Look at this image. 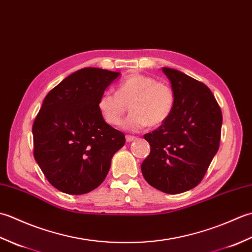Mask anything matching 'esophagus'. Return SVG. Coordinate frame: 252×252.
<instances>
[{
    "label": "esophagus",
    "instance_id": "1",
    "mask_svg": "<svg viewBox=\"0 0 252 252\" xmlns=\"http://www.w3.org/2000/svg\"><path fill=\"white\" fill-rule=\"evenodd\" d=\"M136 140V137L135 136H132V135H126V142H133V141H135Z\"/></svg>",
    "mask_w": 252,
    "mask_h": 252
}]
</instances>
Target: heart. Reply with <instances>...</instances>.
Masks as SVG:
<instances>
[{"label":"heart","mask_w":252,"mask_h":252,"mask_svg":"<svg viewBox=\"0 0 252 252\" xmlns=\"http://www.w3.org/2000/svg\"><path fill=\"white\" fill-rule=\"evenodd\" d=\"M174 104L175 95L169 84L147 74L132 73L117 85L116 93L106 91L99 96L97 109L106 123L118 126L130 105L132 112L123 127L140 131L147 126H161L172 114Z\"/></svg>","instance_id":"heart-1"}]
</instances>
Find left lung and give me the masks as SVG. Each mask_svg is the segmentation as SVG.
Returning a JSON list of instances; mask_svg holds the SVG:
<instances>
[{
	"label": "left lung",
	"mask_w": 252,
	"mask_h": 252,
	"mask_svg": "<svg viewBox=\"0 0 252 252\" xmlns=\"http://www.w3.org/2000/svg\"><path fill=\"white\" fill-rule=\"evenodd\" d=\"M175 95L169 119L144 138L151 153L141 169L149 185L180 194L200 183L220 146L222 111L207 85L171 68H162Z\"/></svg>",
	"instance_id": "obj_1"
}]
</instances>
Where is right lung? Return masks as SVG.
Wrapping results in <instances>:
<instances>
[{
    "label": "right lung",
    "mask_w": 252,
    "mask_h": 252,
    "mask_svg": "<svg viewBox=\"0 0 252 252\" xmlns=\"http://www.w3.org/2000/svg\"><path fill=\"white\" fill-rule=\"evenodd\" d=\"M120 72L83 68L45 96L32 126L33 156L50 183L82 195L105 180L126 137L104 121L97 100Z\"/></svg>",
    "instance_id": "add662e5"
}]
</instances>
